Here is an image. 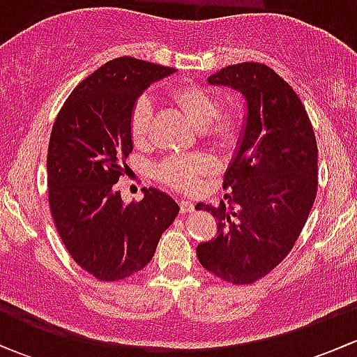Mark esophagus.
Segmentation results:
<instances>
[{"instance_id":"1","label":"esophagus","mask_w":357,"mask_h":357,"mask_svg":"<svg viewBox=\"0 0 357 357\" xmlns=\"http://www.w3.org/2000/svg\"><path fill=\"white\" fill-rule=\"evenodd\" d=\"M179 208H181L183 214H188V212H193L195 208V204L190 200H179Z\"/></svg>"}]
</instances>
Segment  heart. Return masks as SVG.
<instances>
[{
    "label": "heart",
    "instance_id": "b5f03b06",
    "mask_svg": "<svg viewBox=\"0 0 357 357\" xmlns=\"http://www.w3.org/2000/svg\"><path fill=\"white\" fill-rule=\"evenodd\" d=\"M172 102L178 105L190 124L202 129L205 139L215 149H228L236 142L238 122L231 114H218V100L200 86H179L171 93ZM152 121V102L149 96H139L129 112V132L132 139L143 142L149 135ZM212 169L207 155H174L162 162L155 169L158 181L176 190L188 192L199 185L202 176Z\"/></svg>",
    "mask_w": 357,
    "mask_h": 357
}]
</instances>
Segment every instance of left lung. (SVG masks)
<instances>
[{
  "label": "left lung",
  "instance_id": "obj_1",
  "mask_svg": "<svg viewBox=\"0 0 357 357\" xmlns=\"http://www.w3.org/2000/svg\"><path fill=\"white\" fill-rule=\"evenodd\" d=\"M245 100L242 131L225 172L219 207L197 204L218 221V235L197 247L200 264L225 282L250 285L294 247L318 188V146L297 93L273 68L245 62L207 79Z\"/></svg>",
  "mask_w": 357,
  "mask_h": 357
}]
</instances>
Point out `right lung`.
I'll use <instances>...</instances> for the list:
<instances>
[{
    "label": "right lung",
    "instance_id": "right-lung-1",
    "mask_svg": "<svg viewBox=\"0 0 357 357\" xmlns=\"http://www.w3.org/2000/svg\"><path fill=\"white\" fill-rule=\"evenodd\" d=\"M174 72L131 56L110 60L79 82L53 124L46 160L53 221L72 259L102 282L145 268L179 212L153 186L132 204L114 186L132 152V103Z\"/></svg>",
    "mask_w": 357,
    "mask_h": 357
}]
</instances>
